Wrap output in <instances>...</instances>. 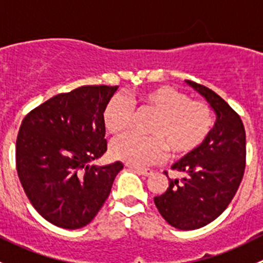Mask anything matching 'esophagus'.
<instances>
[{
  "label": "esophagus",
  "instance_id": "obj_1",
  "mask_svg": "<svg viewBox=\"0 0 263 263\" xmlns=\"http://www.w3.org/2000/svg\"><path fill=\"white\" fill-rule=\"evenodd\" d=\"M128 168L134 169L136 173L141 174L142 177H150L153 176V171H150V169H142V168H137V166H132V165H128Z\"/></svg>",
  "mask_w": 263,
  "mask_h": 263
}]
</instances>
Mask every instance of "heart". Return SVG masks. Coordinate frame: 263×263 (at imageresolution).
I'll return each mask as SVG.
<instances>
[{
  "instance_id": "obj_1",
  "label": "heart",
  "mask_w": 263,
  "mask_h": 263,
  "mask_svg": "<svg viewBox=\"0 0 263 263\" xmlns=\"http://www.w3.org/2000/svg\"><path fill=\"white\" fill-rule=\"evenodd\" d=\"M144 107L158 113L150 135L142 137L126 134L110 145V155L134 166H146L165 158L166 148L172 155H184L196 150L210 135L214 115L206 103L190 97L172 86H158L139 97ZM132 107L123 97L116 95L103 112L104 126L110 134L128 128Z\"/></svg>"
}]
</instances>
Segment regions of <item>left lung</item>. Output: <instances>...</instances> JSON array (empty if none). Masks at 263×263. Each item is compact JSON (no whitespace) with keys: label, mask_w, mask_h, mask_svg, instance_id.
I'll return each instance as SVG.
<instances>
[{"label":"left lung","mask_w":263,"mask_h":263,"mask_svg":"<svg viewBox=\"0 0 263 263\" xmlns=\"http://www.w3.org/2000/svg\"><path fill=\"white\" fill-rule=\"evenodd\" d=\"M216 116L208 139L172 165L184 177L154 198L159 213L181 230L202 228L216 219L234 197L246 166V131L240 117L216 92L185 80Z\"/></svg>","instance_id":"left-lung-1"}]
</instances>
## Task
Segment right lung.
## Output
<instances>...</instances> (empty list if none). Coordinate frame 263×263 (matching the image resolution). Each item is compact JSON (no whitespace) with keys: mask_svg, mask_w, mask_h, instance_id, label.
<instances>
[{"mask_svg":"<svg viewBox=\"0 0 263 263\" xmlns=\"http://www.w3.org/2000/svg\"><path fill=\"white\" fill-rule=\"evenodd\" d=\"M118 86H80L24 118L16 140L18 178L46 220L65 229L89 224L109 196L121 161L95 165L107 151L103 112Z\"/></svg>","mask_w":263,"mask_h":263,"instance_id":"right-lung-1","label":"right lung"}]
</instances>
